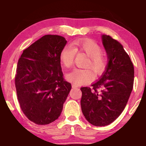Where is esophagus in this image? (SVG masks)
<instances>
[{"mask_svg": "<svg viewBox=\"0 0 146 146\" xmlns=\"http://www.w3.org/2000/svg\"><path fill=\"white\" fill-rule=\"evenodd\" d=\"M72 88H78V86H76L75 84H72Z\"/></svg>", "mask_w": 146, "mask_h": 146, "instance_id": "1", "label": "esophagus"}]
</instances>
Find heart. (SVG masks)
<instances>
[{
  "label": "heart",
  "instance_id": "obj_1",
  "mask_svg": "<svg viewBox=\"0 0 146 146\" xmlns=\"http://www.w3.org/2000/svg\"><path fill=\"white\" fill-rule=\"evenodd\" d=\"M74 49L70 46L64 47L60 53L61 64L66 68L73 66L76 53H84L88 56L86 68H90L97 75L102 74L107 66V58L102 54V48L91 39H80L73 42ZM94 75L89 69H75L67 75V79L76 85H83L91 82Z\"/></svg>",
  "mask_w": 146,
  "mask_h": 146
}]
</instances>
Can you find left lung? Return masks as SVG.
I'll return each instance as SVG.
<instances>
[{
	"label": "left lung",
	"mask_w": 146,
	"mask_h": 146,
	"mask_svg": "<svg viewBox=\"0 0 146 146\" xmlns=\"http://www.w3.org/2000/svg\"><path fill=\"white\" fill-rule=\"evenodd\" d=\"M108 58L106 71L92 89L80 88L83 115L95 126H105L117 119L126 106L134 82V67L119 42L102 35Z\"/></svg>",
	"instance_id": "left-lung-1"
}]
</instances>
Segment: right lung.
I'll return each instance as SVG.
<instances>
[{
	"mask_svg": "<svg viewBox=\"0 0 146 146\" xmlns=\"http://www.w3.org/2000/svg\"><path fill=\"white\" fill-rule=\"evenodd\" d=\"M66 43L63 36L46 35L24 49L17 64L15 83L20 107L36 124H49L60 117L71 89L60 60Z\"/></svg>",
	"mask_w": 146,
	"mask_h": 146,
	"instance_id": "obj_1",
	"label": "right lung"
}]
</instances>
